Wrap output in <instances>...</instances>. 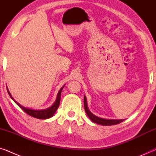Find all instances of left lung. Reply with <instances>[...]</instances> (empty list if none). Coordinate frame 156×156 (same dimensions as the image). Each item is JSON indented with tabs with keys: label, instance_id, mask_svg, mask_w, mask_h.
I'll use <instances>...</instances> for the list:
<instances>
[{
	"label": "left lung",
	"instance_id": "obj_1",
	"mask_svg": "<svg viewBox=\"0 0 156 156\" xmlns=\"http://www.w3.org/2000/svg\"><path fill=\"white\" fill-rule=\"evenodd\" d=\"M84 105L85 112H86L87 116H89V118L91 119V121L92 122L97 123V124L102 126H112L118 124V123H120L121 122H122V121L125 120V119H106L95 116L89 109L88 106H87V98L85 97V95L84 96Z\"/></svg>",
	"mask_w": 156,
	"mask_h": 156
}]
</instances>
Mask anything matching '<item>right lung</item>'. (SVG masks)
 Returning a JSON list of instances; mask_svg holds the SVG:
<instances>
[{"label": "right lung", "mask_w": 156, "mask_h": 156, "mask_svg": "<svg viewBox=\"0 0 156 156\" xmlns=\"http://www.w3.org/2000/svg\"><path fill=\"white\" fill-rule=\"evenodd\" d=\"M64 87H65V85H64V86L62 87L60 89H59L58 93H57L56 100H55L54 104H53L52 105L50 106V107L44 108V109H40V110L33 109V108H27V107H25V106H22L21 104H19L18 102H17L16 100L13 99V97H12L11 94H10V91H9V90H8V88H7V91L8 92V94L10 95V97H11V99L12 100H13L15 103H16L17 105H18L19 107L21 108V109H23V111H24L25 113H27V114H29L30 116L35 117V118L40 119H47L51 118V117H52L53 115L55 114L57 109L58 108L59 103H60L61 93H62V89L64 88Z\"/></svg>", "instance_id": "add662e5"}]
</instances>
